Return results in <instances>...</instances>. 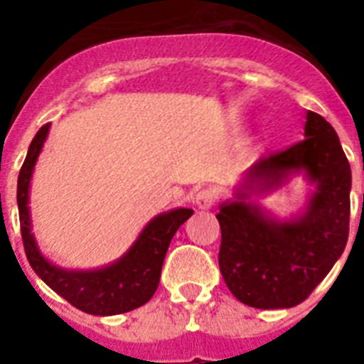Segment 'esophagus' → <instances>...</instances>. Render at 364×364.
I'll return each instance as SVG.
<instances>
[{
    "label": "esophagus",
    "instance_id": "34e87169",
    "mask_svg": "<svg viewBox=\"0 0 364 364\" xmlns=\"http://www.w3.org/2000/svg\"><path fill=\"white\" fill-rule=\"evenodd\" d=\"M194 204L202 211L210 210L211 205L215 204V191H211V188H202V191H198V193L194 194Z\"/></svg>",
    "mask_w": 364,
    "mask_h": 364
}]
</instances>
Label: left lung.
I'll use <instances>...</instances> for the list:
<instances>
[{
  "label": "left lung",
  "mask_w": 364,
  "mask_h": 364,
  "mask_svg": "<svg viewBox=\"0 0 364 364\" xmlns=\"http://www.w3.org/2000/svg\"><path fill=\"white\" fill-rule=\"evenodd\" d=\"M302 173L314 187L305 208L277 220L250 202ZM351 168L336 132L306 113L304 139L262 156L243 176L234 200L219 205V266L230 293L251 308H293L310 296L342 257L350 232Z\"/></svg>",
  "instance_id": "8db88e82"
}]
</instances>
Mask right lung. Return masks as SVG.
Listing matches in <instances>:
<instances>
[{"label":"right lung","mask_w":364,"mask_h":364,"mask_svg":"<svg viewBox=\"0 0 364 364\" xmlns=\"http://www.w3.org/2000/svg\"><path fill=\"white\" fill-rule=\"evenodd\" d=\"M50 124L39 128L31 139L28 154L18 173L16 202H18L20 230L26 257L31 268L54 293H58L77 310L92 316H117L136 310L151 300L160 282V272L166 251L177 228L193 215L188 208H176L153 217L143 227L136 242L121 259L94 270H68L53 264L41 253L36 236L31 232L30 217V183L33 168L41 154Z\"/></svg>","instance_id":"1"}]
</instances>
